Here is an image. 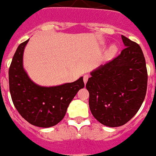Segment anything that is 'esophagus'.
I'll return each mask as SVG.
<instances>
[{
    "instance_id": "1",
    "label": "esophagus",
    "mask_w": 156,
    "mask_h": 156,
    "mask_svg": "<svg viewBox=\"0 0 156 156\" xmlns=\"http://www.w3.org/2000/svg\"><path fill=\"white\" fill-rule=\"evenodd\" d=\"M89 77H90V76L89 75H84L83 76V81H84V83H87V80H88V79H89Z\"/></svg>"
}]
</instances>
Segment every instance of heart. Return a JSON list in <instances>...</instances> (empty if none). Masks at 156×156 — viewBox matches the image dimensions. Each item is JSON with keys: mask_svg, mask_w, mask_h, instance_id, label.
Listing matches in <instances>:
<instances>
[{"mask_svg": "<svg viewBox=\"0 0 156 156\" xmlns=\"http://www.w3.org/2000/svg\"><path fill=\"white\" fill-rule=\"evenodd\" d=\"M115 50H116V48H115V46H112V47H110V50H109V52H110L111 53H115Z\"/></svg>", "mask_w": 156, "mask_h": 156, "instance_id": "1", "label": "heart"}]
</instances>
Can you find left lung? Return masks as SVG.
<instances>
[{"mask_svg":"<svg viewBox=\"0 0 156 156\" xmlns=\"http://www.w3.org/2000/svg\"><path fill=\"white\" fill-rule=\"evenodd\" d=\"M125 48L91 73L86 87L93 116L103 125L118 127L139 111L147 90L146 60L140 46L122 35Z\"/></svg>","mask_w":156,"mask_h":156,"instance_id":"left-lung-1","label":"left lung"}]
</instances>
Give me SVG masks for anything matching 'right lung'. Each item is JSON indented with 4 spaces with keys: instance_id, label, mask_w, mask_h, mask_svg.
<instances>
[{
    "instance_id": "right-lung-1",
    "label": "right lung",
    "mask_w": 156,
    "mask_h": 156,
    "mask_svg": "<svg viewBox=\"0 0 156 156\" xmlns=\"http://www.w3.org/2000/svg\"><path fill=\"white\" fill-rule=\"evenodd\" d=\"M28 41L17 47L9 68V88L14 106L31 125L48 128L65 116L68 106L80 89L83 77L70 83L44 87L30 80L23 67V53Z\"/></svg>"
}]
</instances>
